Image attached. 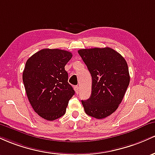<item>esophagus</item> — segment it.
Here are the masks:
<instances>
[{"label": "esophagus", "instance_id": "esophagus-1", "mask_svg": "<svg viewBox=\"0 0 155 155\" xmlns=\"http://www.w3.org/2000/svg\"><path fill=\"white\" fill-rule=\"evenodd\" d=\"M74 91H75V93L77 94H79V92H80V88H79V86H75L74 87Z\"/></svg>", "mask_w": 155, "mask_h": 155}]
</instances>
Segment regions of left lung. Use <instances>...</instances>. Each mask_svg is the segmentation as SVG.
<instances>
[{
    "label": "left lung",
    "mask_w": 155,
    "mask_h": 155,
    "mask_svg": "<svg viewBox=\"0 0 155 155\" xmlns=\"http://www.w3.org/2000/svg\"><path fill=\"white\" fill-rule=\"evenodd\" d=\"M92 78L91 95L82 100L87 115L102 119L111 115L123 100L130 83L125 59L110 48L78 50Z\"/></svg>",
    "instance_id": "left-lung-1"
}]
</instances>
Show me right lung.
I'll return each mask as SVG.
<instances>
[{
	"mask_svg": "<svg viewBox=\"0 0 155 155\" xmlns=\"http://www.w3.org/2000/svg\"><path fill=\"white\" fill-rule=\"evenodd\" d=\"M72 54L60 49H43L25 63L22 81L34 111L43 119L53 121L66 113L74 91L64 69Z\"/></svg>",
	"mask_w": 155,
	"mask_h": 155,
	"instance_id": "right-lung-1",
	"label": "right lung"
}]
</instances>
